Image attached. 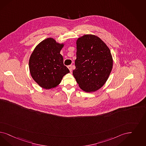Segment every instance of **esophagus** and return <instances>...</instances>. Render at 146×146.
Wrapping results in <instances>:
<instances>
[{
  "label": "esophagus",
  "mask_w": 146,
  "mask_h": 146,
  "mask_svg": "<svg viewBox=\"0 0 146 146\" xmlns=\"http://www.w3.org/2000/svg\"><path fill=\"white\" fill-rule=\"evenodd\" d=\"M68 68L69 69V70H70V72H71L72 71V66L71 65H69L68 66Z\"/></svg>",
  "instance_id": "obj_1"
}]
</instances>
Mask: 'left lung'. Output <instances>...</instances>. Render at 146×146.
Wrapping results in <instances>:
<instances>
[{"instance_id": "1", "label": "left lung", "mask_w": 146, "mask_h": 146, "mask_svg": "<svg viewBox=\"0 0 146 146\" xmlns=\"http://www.w3.org/2000/svg\"><path fill=\"white\" fill-rule=\"evenodd\" d=\"M76 69L73 74L81 89L86 92L100 89L113 67L111 51L96 35H86L76 41Z\"/></svg>"}]
</instances>
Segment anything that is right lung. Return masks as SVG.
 Masks as SVG:
<instances>
[{"mask_svg": "<svg viewBox=\"0 0 146 146\" xmlns=\"http://www.w3.org/2000/svg\"><path fill=\"white\" fill-rule=\"evenodd\" d=\"M63 46L53 38H47L36 46L31 55L29 68L31 76L45 89L54 88L60 83L63 76L70 73L60 54Z\"/></svg>", "mask_w": 146, "mask_h": 146, "instance_id": "right-lung-1", "label": "right lung"}]
</instances>
